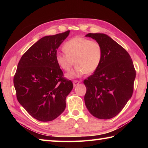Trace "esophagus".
Returning a JSON list of instances; mask_svg holds the SVG:
<instances>
[{
    "label": "esophagus",
    "mask_w": 148,
    "mask_h": 148,
    "mask_svg": "<svg viewBox=\"0 0 148 148\" xmlns=\"http://www.w3.org/2000/svg\"><path fill=\"white\" fill-rule=\"evenodd\" d=\"M79 81H78V80H74L73 81V85H74V86L75 87V86H77L78 84H79Z\"/></svg>",
    "instance_id": "34e87169"
}]
</instances>
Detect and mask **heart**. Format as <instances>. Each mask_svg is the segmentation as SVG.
I'll list each match as a JSON object with an SVG mask.
<instances>
[{
  "label": "heart",
  "instance_id": "1",
  "mask_svg": "<svg viewBox=\"0 0 148 148\" xmlns=\"http://www.w3.org/2000/svg\"><path fill=\"white\" fill-rule=\"evenodd\" d=\"M63 49L65 53H56V61L65 72L70 71L75 63V69L67 75L71 78L81 76L84 73H93L102 59L101 45L98 41L84 37H76L70 39L64 44Z\"/></svg>",
  "mask_w": 148,
  "mask_h": 148
}]
</instances>
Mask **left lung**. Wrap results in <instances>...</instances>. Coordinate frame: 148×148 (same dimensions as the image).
Wrapping results in <instances>:
<instances>
[{"instance_id":"obj_1","label":"left lung","mask_w":148,"mask_h":148,"mask_svg":"<svg viewBox=\"0 0 148 148\" xmlns=\"http://www.w3.org/2000/svg\"><path fill=\"white\" fill-rule=\"evenodd\" d=\"M98 41L103 49L100 64L84 79V102L89 112L99 119L114 117L127 104L134 92L136 72L130 55L104 34L86 35Z\"/></svg>"}]
</instances>
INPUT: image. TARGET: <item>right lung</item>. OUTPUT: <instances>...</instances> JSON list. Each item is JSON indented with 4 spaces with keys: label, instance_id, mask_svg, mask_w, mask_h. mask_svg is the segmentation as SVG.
I'll return each mask as SVG.
<instances>
[{
    "label": "right lung",
    "instance_id": "right-lung-1",
    "mask_svg": "<svg viewBox=\"0 0 148 148\" xmlns=\"http://www.w3.org/2000/svg\"><path fill=\"white\" fill-rule=\"evenodd\" d=\"M70 31L42 37L21 56L13 82L16 97L37 120L49 121L64 111L65 99L73 88L56 61L57 49Z\"/></svg>",
    "mask_w": 148,
    "mask_h": 148
}]
</instances>
